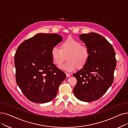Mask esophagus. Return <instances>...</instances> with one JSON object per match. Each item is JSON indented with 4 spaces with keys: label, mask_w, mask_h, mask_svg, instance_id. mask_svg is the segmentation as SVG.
Here are the masks:
<instances>
[{
    "label": "esophagus",
    "mask_w": 128,
    "mask_h": 128,
    "mask_svg": "<svg viewBox=\"0 0 128 128\" xmlns=\"http://www.w3.org/2000/svg\"><path fill=\"white\" fill-rule=\"evenodd\" d=\"M66 77H70V74H69V73H66Z\"/></svg>",
    "instance_id": "34e87169"
}]
</instances>
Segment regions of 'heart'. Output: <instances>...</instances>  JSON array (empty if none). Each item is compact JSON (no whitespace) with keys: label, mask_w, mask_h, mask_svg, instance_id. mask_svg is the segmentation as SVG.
I'll use <instances>...</instances> for the list:
<instances>
[{"label":"heart","mask_w":128,"mask_h":128,"mask_svg":"<svg viewBox=\"0 0 128 128\" xmlns=\"http://www.w3.org/2000/svg\"><path fill=\"white\" fill-rule=\"evenodd\" d=\"M51 55L53 62L58 66L62 64L66 56L68 60L60 68L67 72H72L77 67L82 68L87 63L90 52L88 48L81 45L80 42L69 38L62 44L61 48L58 46H53Z\"/></svg>","instance_id":"heart-1"}]
</instances>
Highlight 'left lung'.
<instances>
[{"label":"left lung","instance_id":"1","mask_svg":"<svg viewBox=\"0 0 128 128\" xmlns=\"http://www.w3.org/2000/svg\"><path fill=\"white\" fill-rule=\"evenodd\" d=\"M79 38L88 48L90 56L82 68L73 74L77 79L73 92L80 100L91 102L100 98L112 84L115 52L112 44L98 33L82 34Z\"/></svg>","mask_w":128,"mask_h":128}]
</instances>
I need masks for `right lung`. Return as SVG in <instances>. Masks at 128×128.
I'll list each match as a JSON object with an SVG mask.
<instances>
[{"mask_svg": "<svg viewBox=\"0 0 128 128\" xmlns=\"http://www.w3.org/2000/svg\"><path fill=\"white\" fill-rule=\"evenodd\" d=\"M63 41L56 33H38L18 46L14 55L16 84L24 96L35 103L52 101L66 75L57 68L52 48Z\"/></svg>", "mask_w": 128, "mask_h": 128, "instance_id": "obj_1", "label": "right lung"}]
</instances>
